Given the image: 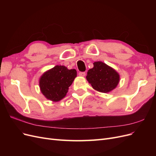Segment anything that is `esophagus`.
I'll return each instance as SVG.
<instances>
[{"instance_id": "esophagus-1", "label": "esophagus", "mask_w": 156, "mask_h": 156, "mask_svg": "<svg viewBox=\"0 0 156 156\" xmlns=\"http://www.w3.org/2000/svg\"><path fill=\"white\" fill-rule=\"evenodd\" d=\"M79 76H81V77H84L86 75V73L84 72H79Z\"/></svg>"}]
</instances>
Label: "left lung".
I'll list each match as a JSON object with an SVG mask.
<instances>
[{
    "instance_id": "left-lung-1",
    "label": "left lung",
    "mask_w": 156,
    "mask_h": 156,
    "mask_svg": "<svg viewBox=\"0 0 156 156\" xmlns=\"http://www.w3.org/2000/svg\"><path fill=\"white\" fill-rule=\"evenodd\" d=\"M94 67L90 69L87 80L95 90L108 93L116 88L120 82V75L112 67L101 61L93 63Z\"/></svg>"
}]
</instances>
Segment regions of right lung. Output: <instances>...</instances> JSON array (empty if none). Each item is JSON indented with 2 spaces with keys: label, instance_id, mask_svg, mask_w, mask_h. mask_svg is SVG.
<instances>
[{
  "label": "right lung",
  "instance_id": "1",
  "mask_svg": "<svg viewBox=\"0 0 156 156\" xmlns=\"http://www.w3.org/2000/svg\"><path fill=\"white\" fill-rule=\"evenodd\" d=\"M77 77V71L56 65L43 73L39 80L40 91L45 98L53 102L63 99Z\"/></svg>",
  "mask_w": 156,
  "mask_h": 156
}]
</instances>
